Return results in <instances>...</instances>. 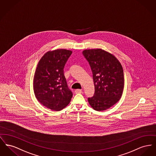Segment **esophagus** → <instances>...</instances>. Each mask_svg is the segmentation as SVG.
<instances>
[{"label":"esophagus","mask_w":156,"mask_h":156,"mask_svg":"<svg viewBox=\"0 0 156 156\" xmlns=\"http://www.w3.org/2000/svg\"><path fill=\"white\" fill-rule=\"evenodd\" d=\"M82 92V90H80V89H77L75 91V94H81Z\"/></svg>","instance_id":"34e87169"}]
</instances>
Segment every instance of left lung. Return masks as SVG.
<instances>
[{
  "mask_svg": "<svg viewBox=\"0 0 156 156\" xmlns=\"http://www.w3.org/2000/svg\"><path fill=\"white\" fill-rule=\"evenodd\" d=\"M83 54L90 65L95 87L88 102L96 111L107 110L119 101L122 94V65L115 56L101 49H86Z\"/></svg>",
  "mask_w": 156,
  "mask_h": 156,
  "instance_id": "8db88e82",
  "label": "left lung"
}]
</instances>
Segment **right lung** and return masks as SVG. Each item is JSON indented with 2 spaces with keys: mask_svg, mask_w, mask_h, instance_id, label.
Instances as JSON below:
<instances>
[{
  "mask_svg": "<svg viewBox=\"0 0 156 156\" xmlns=\"http://www.w3.org/2000/svg\"><path fill=\"white\" fill-rule=\"evenodd\" d=\"M72 51L64 49L48 51L39 61L34 78V90L38 101L48 108L59 111L70 102L73 92L64 73Z\"/></svg>",
  "mask_w": 156,
  "mask_h": 156,
  "instance_id": "1",
  "label": "right lung"
}]
</instances>
